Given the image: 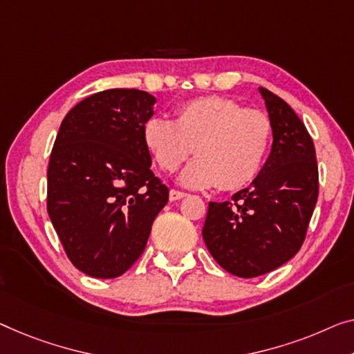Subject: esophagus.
I'll list each match as a JSON object with an SVG mask.
<instances>
[{"instance_id": "34e87169", "label": "esophagus", "mask_w": 354, "mask_h": 354, "mask_svg": "<svg viewBox=\"0 0 354 354\" xmlns=\"http://www.w3.org/2000/svg\"><path fill=\"white\" fill-rule=\"evenodd\" d=\"M186 192H181V191H176V189H171L170 191V200L171 202H176V200H181L186 197Z\"/></svg>"}]
</instances>
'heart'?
I'll use <instances>...</instances> for the list:
<instances>
[{
  "label": "heart",
  "mask_w": 354,
  "mask_h": 354,
  "mask_svg": "<svg viewBox=\"0 0 354 354\" xmlns=\"http://www.w3.org/2000/svg\"><path fill=\"white\" fill-rule=\"evenodd\" d=\"M143 141L156 165L176 171L194 152L181 183L221 191H239L261 175L273 141V124L259 109L243 108L235 100L208 95L181 104L175 120L152 118Z\"/></svg>",
  "instance_id": "1"
}]
</instances>
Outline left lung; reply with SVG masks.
<instances>
[{
	"mask_svg": "<svg viewBox=\"0 0 354 354\" xmlns=\"http://www.w3.org/2000/svg\"><path fill=\"white\" fill-rule=\"evenodd\" d=\"M273 124V146L252 186L230 202H209L203 240L224 270L254 278L297 254L319 194L312 136L292 108L261 87Z\"/></svg>",
	"mask_w": 354,
	"mask_h": 354,
	"instance_id": "left-lung-1",
	"label": "left lung"
}]
</instances>
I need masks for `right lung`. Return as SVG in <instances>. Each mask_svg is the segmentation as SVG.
I'll list each match as a JSON object with an SVG mask.
<instances>
[{
    "label": "right lung",
    "instance_id": "right-lung-1",
    "mask_svg": "<svg viewBox=\"0 0 354 354\" xmlns=\"http://www.w3.org/2000/svg\"><path fill=\"white\" fill-rule=\"evenodd\" d=\"M156 98L109 88L65 115L47 167V213L68 259L93 278H115L143 254L168 187L143 141Z\"/></svg>",
    "mask_w": 354,
    "mask_h": 354
}]
</instances>
